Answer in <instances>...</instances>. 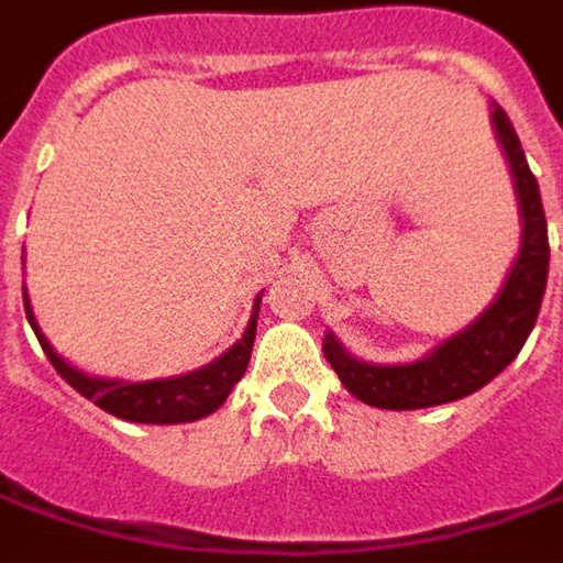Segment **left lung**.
Masks as SVG:
<instances>
[{
    "mask_svg": "<svg viewBox=\"0 0 563 563\" xmlns=\"http://www.w3.org/2000/svg\"><path fill=\"white\" fill-rule=\"evenodd\" d=\"M494 131L500 137L509 173L516 179L519 218H522V243L503 282L497 301L490 303L471 327L455 333L452 340L435 345L426 358L410 365H375L349 355L342 342L327 333L323 355L340 375L349 394H355L368 407L382 410H422L462 400L494 382L503 368L526 345L544 298L548 285V223H544L539 181L532 176L522 143L516 137L506 111L494 104L490 111Z\"/></svg>",
    "mask_w": 563,
    "mask_h": 563,
    "instance_id": "obj_1",
    "label": "left lung"
}]
</instances>
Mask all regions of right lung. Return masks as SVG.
<instances>
[{"mask_svg":"<svg viewBox=\"0 0 563 563\" xmlns=\"http://www.w3.org/2000/svg\"><path fill=\"white\" fill-rule=\"evenodd\" d=\"M262 295L253 303V317L246 323V333L236 345H230L221 358H214L211 365L188 372L179 378H159V382H121V378H92L79 368H73L69 362H63L54 352V345L44 340V333L37 330V320L31 313L27 291H24V313L27 323L34 330V336L41 342L44 355L51 358V365L57 368L63 382L73 390H79L86 400H92L104 413L118 417V420L131 422H195L208 413H214L223 400L230 397L233 384L246 375L250 355H253V340H256V317H260Z\"/></svg>","mask_w":563,"mask_h":563,"instance_id":"obj_1","label":"right lung"}]
</instances>
